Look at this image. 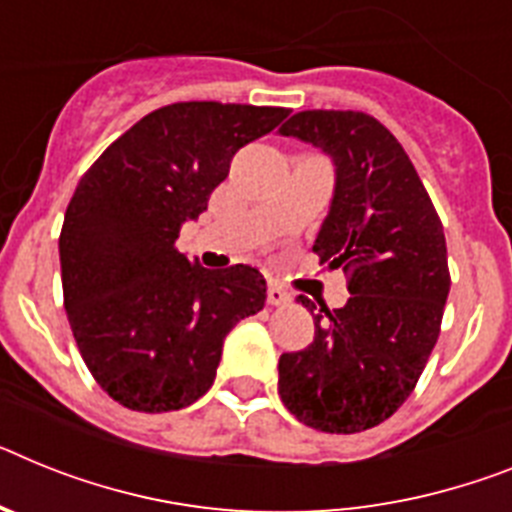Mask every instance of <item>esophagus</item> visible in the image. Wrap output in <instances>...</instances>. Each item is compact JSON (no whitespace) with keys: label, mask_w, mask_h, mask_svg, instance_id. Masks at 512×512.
<instances>
[{"label":"esophagus","mask_w":512,"mask_h":512,"mask_svg":"<svg viewBox=\"0 0 512 512\" xmlns=\"http://www.w3.org/2000/svg\"><path fill=\"white\" fill-rule=\"evenodd\" d=\"M289 302H291L289 291H283L281 286L270 283V286H268V304H273V307H283V304H289Z\"/></svg>","instance_id":"1"}]
</instances>
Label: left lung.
Returning <instances> with one entry per match:
<instances>
[{
    "label": "left lung",
    "mask_w": 512,
    "mask_h": 512,
    "mask_svg": "<svg viewBox=\"0 0 512 512\" xmlns=\"http://www.w3.org/2000/svg\"><path fill=\"white\" fill-rule=\"evenodd\" d=\"M281 135L315 145L336 166L315 252L349 273V302L299 296L315 341L283 354L278 393L307 427L354 435L401 409L440 336L448 247L435 205L401 143L362 111H299Z\"/></svg>",
    "instance_id": "left-lung-1"
}]
</instances>
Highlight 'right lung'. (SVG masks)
Wrapping results in <instances>:
<instances>
[{"label":"right lung","mask_w":512,"mask_h":512,"mask_svg":"<svg viewBox=\"0 0 512 512\" xmlns=\"http://www.w3.org/2000/svg\"><path fill=\"white\" fill-rule=\"evenodd\" d=\"M286 117L281 106L171 103L114 140L77 184L59 236L64 309L90 375L127 409L195 403L216 380L223 338L265 307L255 268L208 270L176 239L208 210L236 150Z\"/></svg>","instance_id":"add662e5"}]
</instances>
